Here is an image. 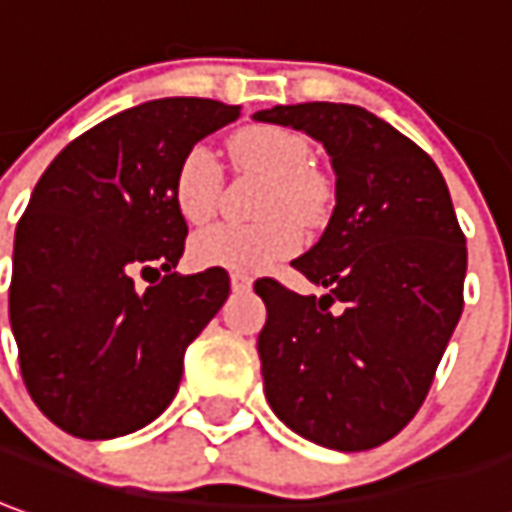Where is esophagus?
<instances>
[{
	"mask_svg": "<svg viewBox=\"0 0 512 512\" xmlns=\"http://www.w3.org/2000/svg\"><path fill=\"white\" fill-rule=\"evenodd\" d=\"M231 287H234V292L250 290L253 287V278L242 276V273H231Z\"/></svg>",
	"mask_w": 512,
	"mask_h": 512,
	"instance_id": "obj_1",
	"label": "esophagus"
}]
</instances>
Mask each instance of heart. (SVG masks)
<instances>
[{
    "label": "heart",
    "mask_w": 512,
    "mask_h": 512,
    "mask_svg": "<svg viewBox=\"0 0 512 512\" xmlns=\"http://www.w3.org/2000/svg\"><path fill=\"white\" fill-rule=\"evenodd\" d=\"M236 169L259 175L267 192L256 225H209L192 239V259L200 267H220L228 273L253 276L292 256L301 236L298 228H312L326 209V186L312 167V144L290 128L250 125L236 130L228 144ZM222 192V169L209 147L197 144L183 155L172 181V200L183 220L200 225L217 211Z\"/></svg>",
    "instance_id": "1"
}]
</instances>
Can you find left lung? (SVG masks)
Instances as JSON below:
<instances>
[{
	"label": "left lung",
	"mask_w": 512,
	"mask_h": 512,
	"mask_svg": "<svg viewBox=\"0 0 512 512\" xmlns=\"http://www.w3.org/2000/svg\"><path fill=\"white\" fill-rule=\"evenodd\" d=\"M253 119L317 139L337 175L326 231L292 262L329 292L253 284L267 306L264 393L301 438L376 449L421 410L463 315L468 250L449 186L418 144L359 105H276Z\"/></svg>",
	"instance_id": "obj_1"
}]
</instances>
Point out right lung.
<instances>
[{"label": "right lung", "mask_w": 512, "mask_h": 512, "mask_svg": "<svg viewBox=\"0 0 512 512\" xmlns=\"http://www.w3.org/2000/svg\"><path fill=\"white\" fill-rule=\"evenodd\" d=\"M236 116L239 105L200 97L144 102L66 144L35 183L13 242L10 329L38 410L74 438L155 421L186 348L228 298L220 267L172 273L189 234L172 181Z\"/></svg>", "instance_id": "1"}]
</instances>
